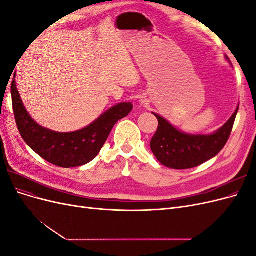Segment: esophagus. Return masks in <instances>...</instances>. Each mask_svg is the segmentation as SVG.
<instances>
[{"mask_svg": "<svg viewBox=\"0 0 256 256\" xmlns=\"http://www.w3.org/2000/svg\"><path fill=\"white\" fill-rule=\"evenodd\" d=\"M142 104H143V102H142Z\"/></svg>", "mask_w": 256, "mask_h": 256, "instance_id": "34e87169", "label": "esophagus"}]
</instances>
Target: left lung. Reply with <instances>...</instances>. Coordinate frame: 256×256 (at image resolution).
Instances as JSON below:
<instances>
[{
  "label": "left lung",
  "instance_id": "left-lung-1",
  "mask_svg": "<svg viewBox=\"0 0 256 256\" xmlns=\"http://www.w3.org/2000/svg\"><path fill=\"white\" fill-rule=\"evenodd\" d=\"M228 60V58L226 56ZM239 109L214 134H190L182 132L159 114L158 129L150 141V148L161 164L175 170L196 168L216 157L226 146Z\"/></svg>",
  "mask_w": 256,
  "mask_h": 256
}]
</instances>
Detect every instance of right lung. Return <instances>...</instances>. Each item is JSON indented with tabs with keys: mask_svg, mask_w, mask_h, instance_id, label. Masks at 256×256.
<instances>
[{
	"mask_svg": "<svg viewBox=\"0 0 256 256\" xmlns=\"http://www.w3.org/2000/svg\"><path fill=\"white\" fill-rule=\"evenodd\" d=\"M14 118L24 142L42 158L60 168H74L90 162L102 148L112 128L132 110L131 102H120L102 114L88 126L72 132H58L44 128L30 118L16 86L12 82Z\"/></svg>",
	"mask_w": 256,
	"mask_h": 256,
	"instance_id": "right-lung-1",
	"label": "right lung"
}]
</instances>
